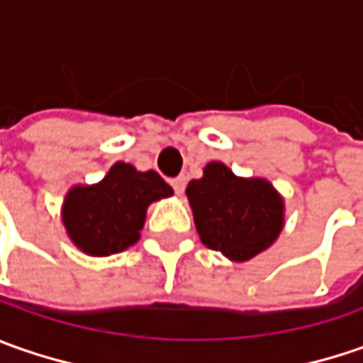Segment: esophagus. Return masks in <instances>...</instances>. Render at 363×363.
Returning <instances> with one entry per match:
<instances>
[{"instance_id":"esophagus-1","label":"esophagus","mask_w":363,"mask_h":363,"mask_svg":"<svg viewBox=\"0 0 363 363\" xmlns=\"http://www.w3.org/2000/svg\"><path fill=\"white\" fill-rule=\"evenodd\" d=\"M169 184H172V188H174L175 194H182V191H184V188H186V177H184V175H179V177H174V179H172Z\"/></svg>"}]
</instances>
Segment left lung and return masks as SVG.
<instances>
[{"label": "left lung", "instance_id": "8db88e82", "mask_svg": "<svg viewBox=\"0 0 363 363\" xmlns=\"http://www.w3.org/2000/svg\"><path fill=\"white\" fill-rule=\"evenodd\" d=\"M186 196L200 240L234 262L267 250L285 226V202L271 182L238 177L220 161L189 182Z\"/></svg>", "mask_w": 363, "mask_h": 363}]
</instances>
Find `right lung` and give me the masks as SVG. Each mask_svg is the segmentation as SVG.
<instances>
[{
	"label": "right lung",
	"instance_id": "add662e5",
	"mask_svg": "<svg viewBox=\"0 0 363 363\" xmlns=\"http://www.w3.org/2000/svg\"><path fill=\"white\" fill-rule=\"evenodd\" d=\"M172 194L157 172H137L131 163L117 161L99 184L74 186L66 194L64 228L91 257L117 255L139 240L149 203Z\"/></svg>",
	"mask_w": 363,
	"mask_h": 363
}]
</instances>
